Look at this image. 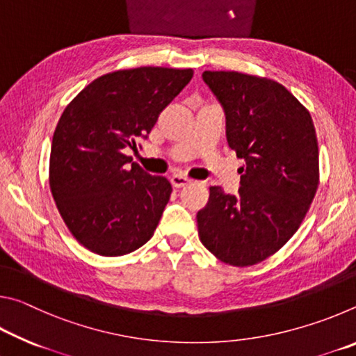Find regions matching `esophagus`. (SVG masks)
Listing matches in <instances>:
<instances>
[{
  "instance_id": "obj_1",
  "label": "esophagus",
  "mask_w": 356,
  "mask_h": 356,
  "mask_svg": "<svg viewBox=\"0 0 356 356\" xmlns=\"http://www.w3.org/2000/svg\"><path fill=\"white\" fill-rule=\"evenodd\" d=\"M191 182V179H188L186 176H182V174H174L171 176V184L172 186H176V188H182V186L188 185Z\"/></svg>"
}]
</instances>
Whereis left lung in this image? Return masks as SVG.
I'll return each instance as SVG.
<instances>
[{
  "instance_id": "1",
  "label": "left lung",
  "mask_w": 356,
  "mask_h": 356,
  "mask_svg": "<svg viewBox=\"0 0 356 356\" xmlns=\"http://www.w3.org/2000/svg\"><path fill=\"white\" fill-rule=\"evenodd\" d=\"M202 80L225 108L227 144L246 166L237 195L210 186L197 232L221 262L250 267L280 251L308 213L318 186L316 129L278 81L225 70H206Z\"/></svg>"
}]
</instances>
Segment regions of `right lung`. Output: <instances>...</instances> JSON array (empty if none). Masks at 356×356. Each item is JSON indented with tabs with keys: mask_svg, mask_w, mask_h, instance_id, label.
<instances>
[{
	"mask_svg": "<svg viewBox=\"0 0 356 356\" xmlns=\"http://www.w3.org/2000/svg\"><path fill=\"white\" fill-rule=\"evenodd\" d=\"M191 78V69L110 72L65 106L53 134L48 180L65 226L84 248L118 257L154 236L172 186L130 166L124 149L147 138Z\"/></svg>",
	"mask_w": 356,
	"mask_h": 356,
	"instance_id": "obj_1",
	"label": "right lung"
}]
</instances>
